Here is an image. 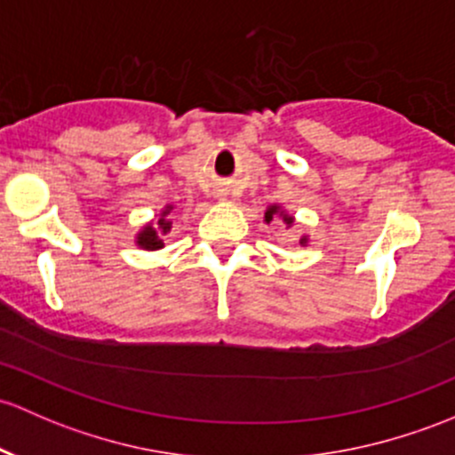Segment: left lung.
Segmentation results:
<instances>
[{
    "label": "left lung",
    "instance_id": "1",
    "mask_svg": "<svg viewBox=\"0 0 455 455\" xmlns=\"http://www.w3.org/2000/svg\"><path fill=\"white\" fill-rule=\"evenodd\" d=\"M276 220H281L285 227H291V224L296 222L294 215H290L283 207H281V204H270V207H267L266 213H264V222L270 224V222H276ZM299 243H300V246H307L309 235H305V233H303V237H300Z\"/></svg>",
    "mask_w": 455,
    "mask_h": 455
}]
</instances>
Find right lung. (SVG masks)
<instances>
[{"mask_svg":"<svg viewBox=\"0 0 455 455\" xmlns=\"http://www.w3.org/2000/svg\"><path fill=\"white\" fill-rule=\"evenodd\" d=\"M172 212H174V204H165L161 209V213L156 215V220H150L137 231L135 243L143 251H161L164 248V237L172 231Z\"/></svg>","mask_w":455,"mask_h":455,"instance_id":"right-lung-1","label":"right lung"}]
</instances>
